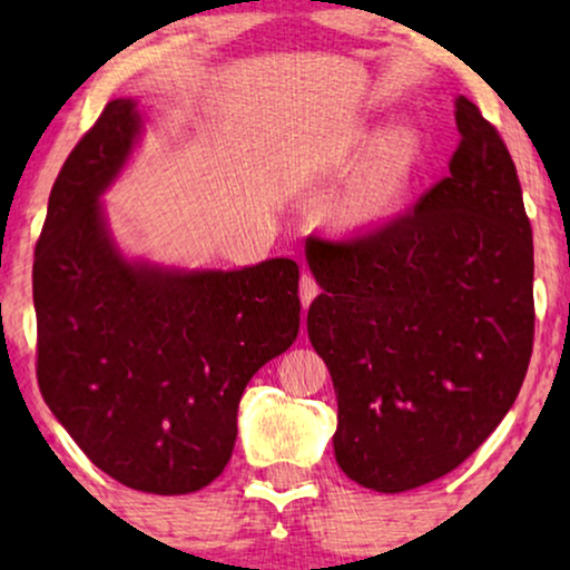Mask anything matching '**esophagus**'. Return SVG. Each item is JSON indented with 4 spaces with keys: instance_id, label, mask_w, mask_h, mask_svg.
Here are the masks:
<instances>
[{
    "instance_id": "obj_1",
    "label": "esophagus",
    "mask_w": 570,
    "mask_h": 570,
    "mask_svg": "<svg viewBox=\"0 0 570 570\" xmlns=\"http://www.w3.org/2000/svg\"><path fill=\"white\" fill-rule=\"evenodd\" d=\"M316 293H318L316 277L311 275V272H303V275H301V301H303V306H308V303L316 298Z\"/></svg>"
}]
</instances>
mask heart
Listing matches in <instances>:
<instances>
[{
	"instance_id": "1",
	"label": "heart",
	"mask_w": 570,
	"mask_h": 570,
	"mask_svg": "<svg viewBox=\"0 0 570 570\" xmlns=\"http://www.w3.org/2000/svg\"><path fill=\"white\" fill-rule=\"evenodd\" d=\"M417 158V139L412 131L400 129L381 139L368 166L355 178L345 197V213L371 217L384 213L407 184Z\"/></svg>"
}]
</instances>
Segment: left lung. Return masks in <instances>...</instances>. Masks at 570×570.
I'll return each instance as SVG.
<instances>
[{
    "label": "left lung",
    "mask_w": 570,
    "mask_h": 570,
    "mask_svg": "<svg viewBox=\"0 0 570 570\" xmlns=\"http://www.w3.org/2000/svg\"><path fill=\"white\" fill-rule=\"evenodd\" d=\"M449 176L407 213L306 238L322 293L308 337L337 394L334 456L357 485L402 493L456 470L495 431L534 345V246L511 153L456 100Z\"/></svg>",
    "instance_id": "1"
}]
</instances>
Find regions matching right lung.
<instances>
[{
    "label": "right lung",
    "mask_w": 570,
    "mask_h": 570,
    "mask_svg": "<svg viewBox=\"0 0 570 570\" xmlns=\"http://www.w3.org/2000/svg\"><path fill=\"white\" fill-rule=\"evenodd\" d=\"M116 98L61 166L36 244V376L92 464L121 485L184 495L225 470L240 394L298 337V264L163 272L127 264L98 194L135 145Z\"/></svg>",
    "instance_id": "add662e5"
}]
</instances>
